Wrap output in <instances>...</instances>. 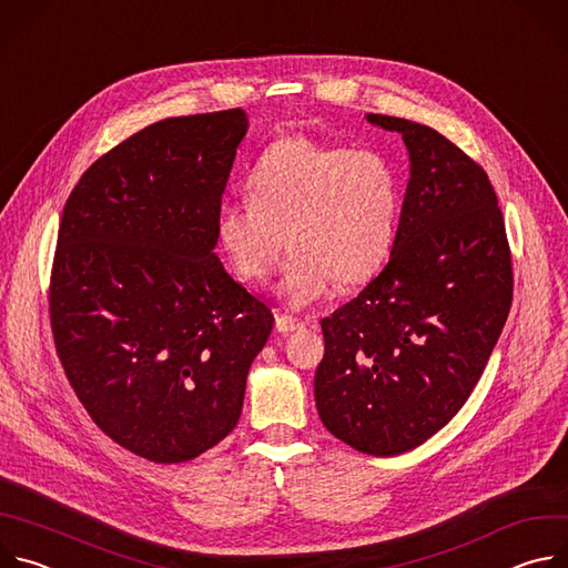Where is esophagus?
<instances>
[{
  "mask_svg": "<svg viewBox=\"0 0 568 568\" xmlns=\"http://www.w3.org/2000/svg\"><path fill=\"white\" fill-rule=\"evenodd\" d=\"M303 328V321L301 318H294L290 314H276V331L283 333V335H290L294 331Z\"/></svg>",
  "mask_w": 568,
  "mask_h": 568,
  "instance_id": "esophagus-1",
  "label": "esophagus"
}]
</instances>
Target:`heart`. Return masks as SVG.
Listing matches in <instances>:
<instances>
[{
  "mask_svg": "<svg viewBox=\"0 0 568 568\" xmlns=\"http://www.w3.org/2000/svg\"><path fill=\"white\" fill-rule=\"evenodd\" d=\"M247 186L250 197L217 211L220 247L242 281L263 283L290 242L278 290L292 307L318 301L333 281H368L390 254L399 189L375 150L281 136L258 156Z\"/></svg>",
  "mask_w": 568,
  "mask_h": 568,
  "instance_id": "b5f03b06",
  "label": "heart"
}]
</instances>
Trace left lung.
I'll list each match as a JSON object with an SVG mask.
<instances>
[{"label": "left lung", "instance_id": "1", "mask_svg": "<svg viewBox=\"0 0 568 568\" xmlns=\"http://www.w3.org/2000/svg\"><path fill=\"white\" fill-rule=\"evenodd\" d=\"M402 134L412 178L386 267L321 318L314 397L326 429L397 456L467 402L513 305V258L497 193L471 156L429 125L368 114Z\"/></svg>", "mask_w": 568, "mask_h": 568}]
</instances>
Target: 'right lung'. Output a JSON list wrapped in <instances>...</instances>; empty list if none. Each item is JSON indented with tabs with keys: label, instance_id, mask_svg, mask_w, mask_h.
Returning <instances> with one entry per match:
<instances>
[{
	"label": "right lung",
	"instance_id": "obj_1",
	"mask_svg": "<svg viewBox=\"0 0 568 568\" xmlns=\"http://www.w3.org/2000/svg\"><path fill=\"white\" fill-rule=\"evenodd\" d=\"M240 108L152 123L99 156L62 209L49 283L58 359L90 418L152 463L226 438L272 310L215 256Z\"/></svg>",
	"mask_w": 568,
	"mask_h": 568
}]
</instances>
